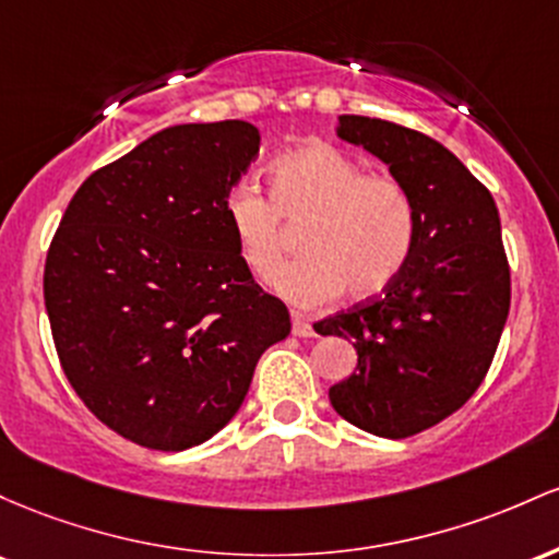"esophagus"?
<instances>
[{
    "label": "esophagus",
    "mask_w": 559,
    "mask_h": 559,
    "mask_svg": "<svg viewBox=\"0 0 559 559\" xmlns=\"http://www.w3.org/2000/svg\"><path fill=\"white\" fill-rule=\"evenodd\" d=\"M293 335L298 337H311L313 335V328L309 322V317L300 311H293Z\"/></svg>",
    "instance_id": "34e87169"
}]
</instances>
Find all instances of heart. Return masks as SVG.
I'll use <instances>...</instances> for the list:
<instances>
[{
	"mask_svg": "<svg viewBox=\"0 0 559 559\" xmlns=\"http://www.w3.org/2000/svg\"><path fill=\"white\" fill-rule=\"evenodd\" d=\"M273 198L237 181L224 216L250 272L269 280L305 227L307 253L277 273L274 287L298 306H319L346 287L372 298L399 277L417 240V203L409 187L388 174H367L343 150L311 142L274 160Z\"/></svg>",
	"mask_w": 559,
	"mask_h": 559,
	"instance_id": "b5f03b06",
	"label": "heart"
}]
</instances>
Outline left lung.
<instances>
[{
  "mask_svg": "<svg viewBox=\"0 0 559 559\" xmlns=\"http://www.w3.org/2000/svg\"><path fill=\"white\" fill-rule=\"evenodd\" d=\"M337 136L378 155L409 187L417 240L382 296L317 324L359 354L356 372L330 388V404L372 436L409 438L465 406L497 354L510 313L499 211L465 163L428 134L341 116Z\"/></svg>",
  "mask_w": 559,
  "mask_h": 559,
  "instance_id": "obj_1",
  "label": "left lung"
}]
</instances>
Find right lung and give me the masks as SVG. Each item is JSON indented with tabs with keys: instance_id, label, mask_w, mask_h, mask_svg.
<instances>
[{
	"instance_id": "1",
	"label": "right lung",
	"mask_w": 559,
	"mask_h": 559,
	"mask_svg": "<svg viewBox=\"0 0 559 559\" xmlns=\"http://www.w3.org/2000/svg\"><path fill=\"white\" fill-rule=\"evenodd\" d=\"M259 147L248 121L163 129L97 168L49 242L44 304L62 372L136 447L209 441L237 415L263 350L290 332L224 216Z\"/></svg>"
}]
</instances>
